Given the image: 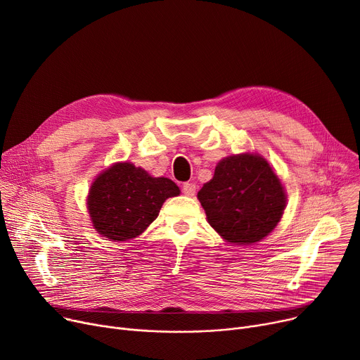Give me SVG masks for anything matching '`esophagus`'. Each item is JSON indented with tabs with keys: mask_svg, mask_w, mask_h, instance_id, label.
Segmentation results:
<instances>
[{
	"mask_svg": "<svg viewBox=\"0 0 360 360\" xmlns=\"http://www.w3.org/2000/svg\"><path fill=\"white\" fill-rule=\"evenodd\" d=\"M195 191H197V186L195 184H191V182H185L182 184V193L188 197H194L195 195Z\"/></svg>",
	"mask_w": 360,
	"mask_h": 360,
	"instance_id": "obj_1",
	"label": "esophagus"
}]
</instances>
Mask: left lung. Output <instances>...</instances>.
<instances>
[{
	"label": "left lung",
	"mask_w": 360,
	"mask_h": 360,
	"mask_svg": "<svg viewBox=\"0 0 360 360\" xmlns=\"http://www.w3.org/2000/svg\"><path fill=\"white\" fill-rule=\"evenodd\" d=\"M212 228L226 240L254 243L281 219L286 194L273 169L258 155L226 158L198 191Z\"/></svg>",
	"instance_id": "obj_1"
}]
</instances>
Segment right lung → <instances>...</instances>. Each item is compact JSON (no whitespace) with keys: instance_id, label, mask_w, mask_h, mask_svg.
<instances>
[{"instance_id":"right-lung-1","label":"right lung","mask_w":360,"mask_h":360,"mask_svg":"<svg viewBox=\"0 0 360 360\" xmlns=\"http://www.w3.org/2000/svg\"><path fill=\"white\" fill-rule=\"evenodd\" d=\"M179 194L167 178H153L132 163H117L93 182L87 207L94 229L110 240L139 236L169 197Z\"/></svg>"}]
</instances>
